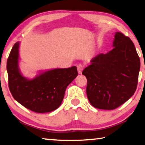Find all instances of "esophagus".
I'll return each instance as SVG.
<instances>
[{
    "label": "esophagus",
    "mask_w": 145,
    "mask_h": 145,
    "mask_svg": "<svg viewBox=\"0 0 145 145\" xmlns=\"http://www.w3.org/2000/svg\"><path fill=\"white\" fill-rule=\"evenodd\" d=\"M84 69V65H82V64H78L77 65V70H78V72L79 74H80L82 73V70Z\"/></svg>",
    "instance_id": "obj_1"
}]
</instances>
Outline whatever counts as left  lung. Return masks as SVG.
<instances>
[{"instance_id":"obj_1","label":"left lung","mask_w":145,"mask_h":145,"mask_svg":"<svg viewBox=\"0 0 145 145\" xmlns=\"http://www.w3.org/2000/svg\"><path fill=\"white\" fill-rule=\"evenodd\" d=\"M114 48L99 54L82 74L87 80V95L95 108L112 110L134 94L137 88L140 59L129 37L116 33Z\"/></svg>"}]
</instances>
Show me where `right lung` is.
Wrapping results in <instances>:
<instances>
[{
	"label": "right lung",
	"instance_id": "right-lung-1",
	"mask_svg": "<svg viewBox=\"0 0 145 145\" xmlns=\"http://www.w3.org/2000/svg\"><path fill=\"white\" fill-rule=\"evenodd\" d=\"M19 42L14 44L7 61L8 88L12 97L35 112L55 110L61 104L67 86L78 75L76 67L51 70L28 80L19 70Z\"/></svg>",
	"mask_w": 145,
	"mask_h": 145
}]
</instances>
